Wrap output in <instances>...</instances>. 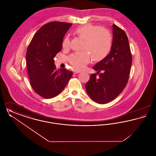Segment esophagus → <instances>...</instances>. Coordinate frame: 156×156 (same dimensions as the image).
<instances>
[{
    "label": "esophagus",
    "mask_w": 156,
    "mask_h": 156,
    "mask_svg": "<svg viewBox=\"0 0 156 156\" xmlns=\"http://www.w3.org/2000/svg\"><path fill=\"white\" fill-rule=\"evenodd\" d=\"M80 72H81V71H80V70H74V73L75 74H78Z\"/></svg>",
    "instance_id": "esophagus-1"
}]
</instances>
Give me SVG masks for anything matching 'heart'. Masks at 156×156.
I'll list each match as a JSON object with an SVG mask.
<instances>
[{
  "mask_svg": "<svg viewBox=\"0 0 156 156\" xmlns=\"http://www.w3.org/2000/svg\"><path fill=\"white\" fill-rule=\"evenodd\" d=\"M75 33L83 40L80 52H76L68 57L69 63L77 69H83L89 62L91 57L96 61L104 59L111 51L112 37L109 31L99 26L88 24L77 27ZM64 48L69 46V39L66 36L62 40ZM91 56H90V55Z\"/></svg>",
  "mask_w": 156,
  "mask_h": 156,
  "instance_id": "1",
  "label": "heart"
}]
</instances>
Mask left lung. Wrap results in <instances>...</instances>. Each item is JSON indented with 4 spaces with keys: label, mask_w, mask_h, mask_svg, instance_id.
Listing matches in <instances>:
<instances>
[{
    "label": "left lung",
    "mask_w": 156,
    "mask_h": 156,
    "mask_svg": "<svg viewBox=\"0 0 156 156\" xmlns=\"http://www.w3.org/2000/svg\"><path fill=\"white\" fill-rule=\"evenodd\" d=\"M113 41L109 54L93 67L98 71L90 75L85 84L89 97L98 104L109 102L123 91L129 80L132 55L126 33L113 24Z\"/></svg>",
    "instance_id": "left-lung-1"
}]
</instances>
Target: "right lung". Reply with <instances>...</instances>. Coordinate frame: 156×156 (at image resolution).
Masks as SVG:
<instances>
[{
    "instance_id": "1",
    "label": "right lung",
    "mask_w": 156,
    "mask_h": 156,
    "mask_svg": "<svg viewBox=\"0 0 156 156\" xmlns=\"http://www.w3.org/2000/svg\"><path fill=\"white\" fill-rule=\"evenodd\" d=\"M72 24L52 22L43 25L33 37L26 52L30 85L40 97L50 99L66 87L73 72L57 70L54 58L62 48V42Z\"/></svg>"
}]
</instances>
